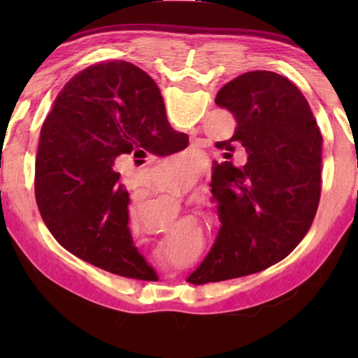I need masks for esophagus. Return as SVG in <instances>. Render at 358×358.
<instances>
[{
  "label": "esophagus",
  "mask_w": 358,
  "mask_h": 358,
  "mask_svg": "<svg viewBox=\"0 0 358 358\" xmlns=\"http://www.w3.org/2000/svg\"><path fill=\"white\" fill-rule=\"evenodd\" d=\"M197 181L194 178H187L185 181H180V183H173L169 186V191L173 194H183V196H187V194H192L194 189H196Z\"/></svg>",
  "instance_id": "1"
}]
</instances>
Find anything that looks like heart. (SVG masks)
<instances>
[{"mask_svg": "<svg viewBox=\"0 0 358 358\" xmlns=\"http://www.w3.org/2000/svg\"><path fill=\"white\" fill-rule=\"evenodd\" d=\"M171 171L185 177V175H189L194 172V164L187 159H178L177 162H171Z\"/></svg>", "mask_w": 358, "mask_h": 358, "instance_id": "heart-1", "label": "heart"}]
</instances>
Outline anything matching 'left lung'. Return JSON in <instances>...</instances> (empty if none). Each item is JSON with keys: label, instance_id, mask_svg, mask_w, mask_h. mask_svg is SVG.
<instances>
[{"label": "left lung", "instance_id": "1", "mask_svg": "<svg viewBox=\"0 0 358 358\" xmlns=\"http://www.w3.org/2000/svg\"><path fill=\"white\" fill-rule=\"evenodd\" d=\"M215 102L237 120L235 134L216 147L245 148L248 161L215 167L211 194L222 226L187 278L197 286L257 273L287 257L310 230L320 199L322 136L289 78L246 72L224 85Z\"/></svg>", "mask_w": 358, "mask_h": 358}]
</instances>
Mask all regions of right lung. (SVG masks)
I'll return each mask as SVG.
<instances>
[{
  "label": "right lung",
  "mask_w": 358,
  "mask_h": 358,
  "mask_svg": "<svg viewBox=\"0 0 358 358\" xmlns=\"http://www.w3.org/2000/svg\"><path fill=\"white\" fill-rule=\"evenodd\" d=\"M186 141L169 124L159 88L137 66L110 62L78 72L53 102L36 153L34 194L47 229L85 262L153 281L132 245L129 192L113 162L143 150L177 153Z\"/></svg>",
  "instance_id": "add662e5"
}]
</instances>
